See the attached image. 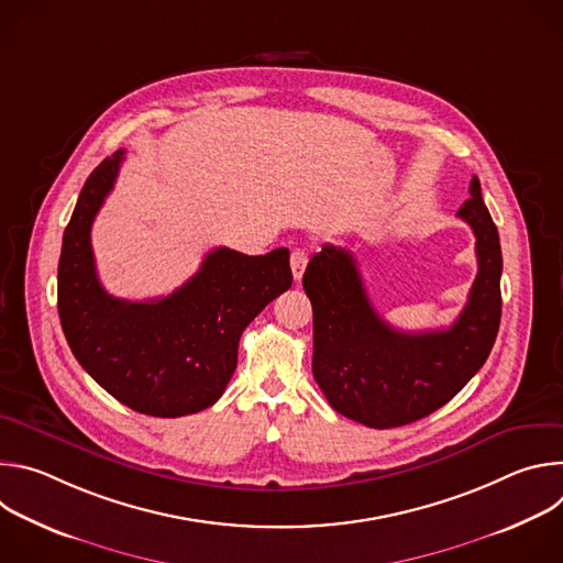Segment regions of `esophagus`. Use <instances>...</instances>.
<instances>
[{
  "label": "esophagus",
  "mask_w": 563,
  "mask_h": 563,
  "mask_svg": "<svg viewBox=\"0 0 563 563\" xmlns=\"http://www.w3.org/2000/svg\"><path fill=\"white\" fill-rule=\"evenodd\" d=\"M307 263H309V254H307L305 250H294V252H291L289 265H291V274H294V280H296V283L302 278Z\"/></svg>",
  "instance_id": "1"
}]
</instances>
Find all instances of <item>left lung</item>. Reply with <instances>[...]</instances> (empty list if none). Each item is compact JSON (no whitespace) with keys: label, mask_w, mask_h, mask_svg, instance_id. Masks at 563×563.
I'll return each instance as SVG.
<instances>
[{"label":"left lung","mask_w":563,"mask_h":563,"mask_svg":"<svg viewBox=\"0 0 563 563\" xmlns=\"http://www.w3.org/2000/svg\"><path fill=\"white\" fill-rule=\"evenodd\" d=\"M456 216L474 231L478 272L448 330L387 325L350 252L325 245L309 261L302 289L313 309L311 372L339 415L376 430L408 426L445 406L484 367L501 323L504 261L476 176Z\"/></svg>","instance_id":"1"}]
</instances>
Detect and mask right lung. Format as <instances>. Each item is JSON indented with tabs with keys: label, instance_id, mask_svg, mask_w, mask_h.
<instances>
[{
	"label": "right lung",
	"instance_id": "add662e5",
	"mask_svg": "<svg viewBox=\"0 0 563 563\" xmlns=\"http://www.w3.org/2000/svg\"><path fill=\"white\" fill-rule=\"evenodd\" d=\"M122 159L124 151H115L98 165L66 224L57 267L62 330L77 363L126 408L163 419L196 415L222 396L245 328L291 287L289 250L245 256L218 247L165 298L111 296L96 272L91 224Z\"/></svg>",
	"mask_w": 563,
	"mask_h": 563
}]
</instances>
